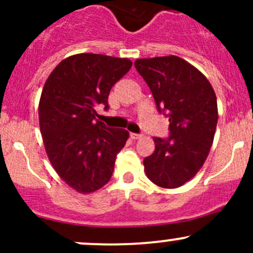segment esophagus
I'll return each mask as SVG.
<instances>
[{"mask_svg":"<svg viewBox=\"0 0 253 253\" xmlns=\"http://www.w3.org/2000/svg\"><path fill=\"white\" fill-rule=\"evenodd\" d=\"M142 134H137V133H131V138L132 139H134V141H136V139H141L142 138Z\"/></svg>","mask_w":253,"mask_h":253,"instance_id":"34e87169","label":"esophagus"}]
</instances>
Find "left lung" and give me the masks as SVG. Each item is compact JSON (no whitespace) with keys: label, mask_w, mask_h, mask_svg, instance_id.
I'll list each match as a JSON object with an SVG mask.
<instances>
[{"label":"left lung","mask_w":253,"mask_h":253,"mask_svg":"<svg viewBox=\"0 0 253 253\" xmlns=\"http://www.w3.org/2000/svg\"><path fill=\"white\" fill-rule=\"evenodd\" d=\"M136 70L149 86L159 112H167L170 137H154L144 158L147 177L163 188H177L205 164L218 122L214 89L198 68L178 56L138 58Z\"/></svg>","instance_id":"left-lung-1"}]
</instances>
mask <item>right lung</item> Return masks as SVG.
I'll use <instances>...</instances> for the list:
<instances>
[{"instance_id": "1", "label": "right lung", "mask_w": 253, "mask_h": 253, "mask_svg": "<svg viewBox=\"0 0 253 253\" xmlns=\"http://www.w3.org/2000/svg\"><path fill=\"white\" fill-rule=\"evenodd\" d=\"M132 67L128 58L77 53L50 73L39 101V125L51 165L79 193L100 190L111 178L116 155L129 133L95 117L109 108L112 85Z\"/></svg>"}]
</instances>
